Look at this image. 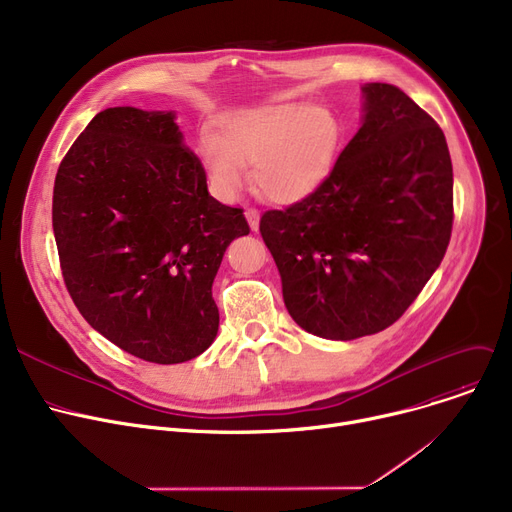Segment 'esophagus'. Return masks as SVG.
I'll return each instance as SVG.
<instances>
[{
  "instance_id": "obj_1",
  "label": "esophagus",
  "mask_w": 512,
  "mask_h": 512,
  "mask_svg": "<svg viewBox=\"0 0 512 512\" xmlns=\"http://www.w3.org/2000/svg\"><path fill=\"white\" fill-rule=\"evenodd\" d=\"M247 220H249V226H251V230H259V211L257 209H247Z\"/></svg>"
}]
</instances>
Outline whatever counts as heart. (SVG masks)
Listing matches in <instances>:
<instances>
[{
    "instance_id": "b5f03b06",
    "label": "heart",
    "mask_w": 512,
    "mask_h": 512,
    "mask_svg": "<svg viewBox=\"0 0 512 512\" xmlns=\"http://www.w3.org/2000/svg\"><path fill=\"white\" fill-rule=\"evenodd\" d=\"M340 145V122L321 105L276 103L232 112L203 139L199 155L211 191L236 199L245 170L255 191L280 205L299 203L332 172Z\"/></svg>"
}]
</instances>
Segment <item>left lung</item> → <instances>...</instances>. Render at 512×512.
<instances>
[{
	"mask_svg": "<svg viewBox=\"0 0 512 512\" xmlns=\"http://www.w3.org/2000/svg\"><path fill=\"white\" fill-rule=\"evenodd\" d=\"M361 91V128L330 176L259 222L290 317L328 340L392 326L438 270L452 232L442 128L394 85Z\"/></svg>",
	"mask_w": 512,
	"mask_h": 512,
	"instance_id": "obj_1",
	"label": "left lung"
}]
</instances>
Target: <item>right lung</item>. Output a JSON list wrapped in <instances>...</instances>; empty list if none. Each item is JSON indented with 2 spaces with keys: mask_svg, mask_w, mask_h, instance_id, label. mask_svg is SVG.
Listing matches in <instances>:
<instances>
[{
  "mask_svg": "<svg viewBox=\"0 0 512 512\" xmlns=\"http://www.w3.org/2000/svg\"><path fill=\"white\" fill-rule=\"evenodd\" d=\"M176 112L107 107L53 184L62 276L89 326L149 363H184L215 340L213 278L245 213L207 191Z\"/></svg>",
  "mask_w": 512,
  "mask_h": 512,
  "instance_id": "add662e5",
  "label": "right lung"
}]
</instances>
